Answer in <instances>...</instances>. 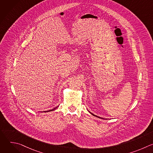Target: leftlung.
Instances as JSON below:
<instances>
[{
    "instance_id": "obj_1",
    "label": "left lung",
    "mask_w": 153,
    "mask_h": 153,
    "mask_svg": "<svg viewBox=\"0 0 153 153\" xmlns=\"http://www.w3.org/2000/svg\"><path fill=\"white\" fill-rule=\"evenodd\" d=\"M89 112H90V113H91V114H92V115H93V116H95V117H99V118H100V119H102V117H99V116H96V115H94V114H93V113H91V112H90V111H89Z\"/></svg>"
}]
</instances>
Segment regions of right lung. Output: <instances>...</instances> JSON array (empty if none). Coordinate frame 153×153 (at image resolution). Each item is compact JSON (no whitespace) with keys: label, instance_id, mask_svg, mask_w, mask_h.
<instances>
[{"label":"right lung","instance_id":"right-lung-1","mask_svg":"<svg viewBox=\"0 0 153 153\" xmlns=\"http://www.w3.org/2000/svg\"><path fill=\"white\" fill-rule=\"evenodd\" d=\"M58 106H57L55 107L54 108H53V110H49V111H45V112H49V111H54V110H56V108H57Z\"/></svg>","mask_w":153,"mask_h":153}]
</instances>
